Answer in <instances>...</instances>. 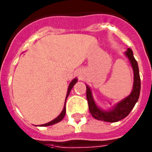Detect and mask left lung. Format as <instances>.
Masks as SVG:
<instances>
[{"label": "left lung", "mask_w": 152, "mask_h": 152, "mask_svg": "<svg viewBox=\"0 0 152 152\" xmlns=\"http://www.w3.org/2000/svg\"><path fill=\"white\" fill-rule=\"evenodd\" d=\"M125 56L129 61L133 71V86L132 90L127 97L123 99L116 103L108 110H102L98 106L93 98L91 89L88 85L87 87V99H88L89 110L92 117L97 120L107 121V122H117L123 118H126L131 112L135 104L139 99L140 92V78L139 67L133 56V53L130 48H128L125 52Z\"/></svg>", "instance_id": "obj_1"}]
</instances>
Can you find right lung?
Returning <instances> with one entry per match:
<instances>
[{
	"label": "right lung",
	"mask_w": 152,
	"mask_h": 152,
	"mask_svg": "<svg viewBox=\"0 0 152 152\" xmlns=\"http://www.w3.org/2000/svg\"><path fill=\"white\" fill-rule=\"evenodd\" d=\"M76 82H77V78H75L73 79L71 81V83H69V88H68V91H67V95H66V98H65V102H64V108H63V110L61 111V113H60L59 115L57 116V118H55V119H53V121H50V122L46 123V124H44V125H41L40 126H50V125H54V124H56V123H58L59 121H61L64 118V115H65V113H66V108H65V103H66V99L67 98H68V96H69V93H70V91H71L72 88H73V86L75 85L76 83Z\"/></svg>",
	"instance_id": "1"
}]
</instances>
